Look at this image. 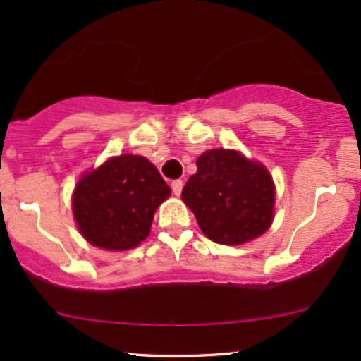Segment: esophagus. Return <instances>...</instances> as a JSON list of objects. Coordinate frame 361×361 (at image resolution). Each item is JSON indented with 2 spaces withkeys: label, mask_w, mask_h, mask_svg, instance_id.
<instances>
[{
  "label": "esophagus",
  "mask_w": 361,
  "mask_h": 361,
  "mask_svg": "<svg viewBox=\"0 0 361 361\" xmlns=\"http://www.w3.org/2000/svg\"><path fill=\"white\" fill-rule=\"evenodd\" d=\"M171 188H173L174 195H180L181 190H183V181H181V180H174V181H171Z\"/></svg>",
  "instance_id": "obj_1"
}]
</instances>
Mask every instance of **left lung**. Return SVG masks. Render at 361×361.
I'll return each instance as SVG.
<instances>
[{
  "mask_svg": "<svg viewBox=\"0 0 361 361\" xmlns=\"http://www.w3.org/2000/svg\"><path fill=\"white\" fill-rule=\"evenodd\" d=\"M181 199L200 229L216 243L241 245L267 231L274 211V185L259 162L236 150L212 149L197 159Z\"/></svg>",
  "mask_w": 361,
  "mask_h": 361,
  "instance_id": "1",
  "label": "left lung"
}]
</instances>
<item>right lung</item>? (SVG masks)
<instances>
[{
    "instance_id": "right-lung-1",
    "label": "right lung",
    "mask_w": 361,
    "mask_h": 361,
    "mask_svg": "<svg viewBox=\"0 0 361 361\" xmlns=\"http://www.w3.org/2000/svg\"><path fill=\"white\" fill-rule=\"evenodd\" d=\"M171 193L154 164L123 154L85 174L75 187L73 216L89 243L128 250L149 236L154 212Z\"/></svg>"
}]
</instances>
